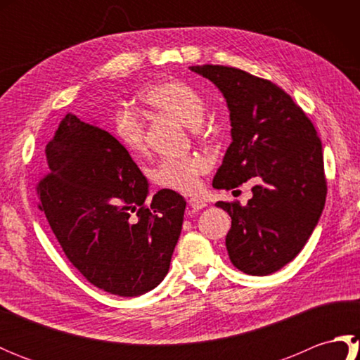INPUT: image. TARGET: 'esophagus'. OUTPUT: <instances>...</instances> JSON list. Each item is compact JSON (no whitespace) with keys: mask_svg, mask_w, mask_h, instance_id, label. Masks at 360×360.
<instances>
[{"mask_svg":"<svg viewBox=\"0 0 360 360\" xmlns=\"http://www.w3.org/2000/svg\"><path fill=\"white\" fill-rule=\"evenodd\" d=\"M188 205L190 207H192L193 210H201V209H204L205 205V201H202V200H198V198H190L188 200Z\"/></svg>","mask_w":360,"mask_h":360,"instance_id":"esophagus-1","label":"esophagus"}]
</instances>
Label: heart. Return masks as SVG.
Wrapping results in <instances>:
<instances>
[{
  "mask_svg": "<svg viewBox=\"0 0 360 360\" xmlns=\"http://www.w3.org/2000/svg\"><path fill=\"white\" fill-rule=\"evenodd\" d=\"M142 103L148 111L176 119L195 128L205 116L202 96L181 80H159L143 89ZM112 133L119 143L133 156L145 153V128L131 111L122 110L112 120ZM209 170V162L200 156L167 158L151 168V181L162 188L182 193H195L200 188V176Z\"/></svg>",
  "mask_w": 360,
  "mask_h": 360,
  "instance_id": "obj_1",
  "label": "heart"
}]
</instances>
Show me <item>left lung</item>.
<instances>
[{
    "mask_svg": "<svg viewBox=\"0 0 360 360\" xmlns=\"http://www.w3.org/2000/svg\"><path fill=\"white\" fill-rule=\"evenodd\" d=\"M226 98L232 142L213 187L232 190L252 179L248 204L218 201L232 218L229 258L249 275H269L300 254L326 200L323 153L314 125L285 91L236 68L204 65Z\"/></svg>",
    "mask_w": 360,
    "mask_h": 360,
    "instance_id": "obj_1",
    "label": "left lung"
}]
</instances>
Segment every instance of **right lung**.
Here are the masks:
<instances>
[{
	"mask_svg": "<svg viewBox=\"0 0 360 360\" xmlns=\"http://www.w3.org/2000/svg\"><path fill=\"white\" fill-rule=\"evenodd\" d=\"M44 155L40 210L70 262L114 295L155 289L170 269L184 198L164 188L148 200L147 178L116 137L71 112Z\"/></svg>",
	"mask_w": 360,
	"mask_h": 360,
	"instance_id": "add662e5",
	"label": "right lung"
}]
</instances>
